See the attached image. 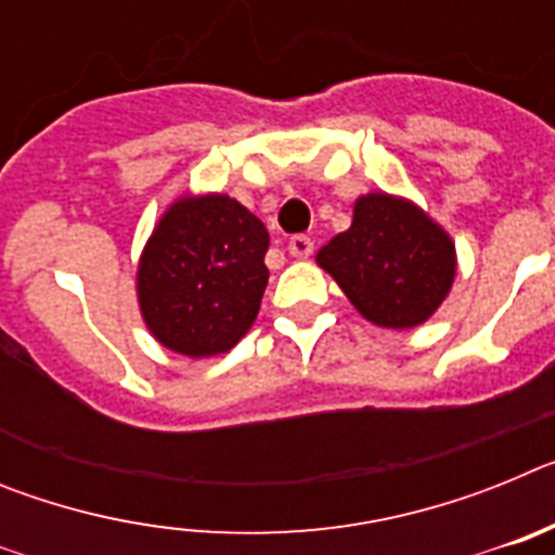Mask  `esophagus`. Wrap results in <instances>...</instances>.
Returning <instances> with one entry per match:
<instances>
[{"label": "esophagus", "instance_id": "1", "mask_svg": "<svg viewBox=\"0 0 555 555\" xmlns=\"http://www.w3.org/2000/svg\"><path fill=\"white\" fill-rule=\"evenodd\" d=\"M288 253H292L294 258H308V255L313 253V242L308 235H292V238H288Z\"/></svg>", "mask_w": 555, "mask_h": 555}]
</instances>
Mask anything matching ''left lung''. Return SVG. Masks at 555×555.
<instances>
[{
	"mask_svg": "<svg viewBox=\"0 0 555 555\" xmlns=\"http://www.w3.org/2000/svg\"><path fill=\"white\" fill-rule=\"evenodd\" d=\"M317 263L364 320L405 331L423 325L448 297L455 244L414 203L377 191L356 199L350 230L331 238Z\"/></svg>",
	"mask_w": 555,
	"mask_h": 555,
	"instance_id": "1",
	"label": "left lung"
}]
</instances>
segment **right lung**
Returning a JSON list of instances; mask_svg holds the SVG:
<instances>
[{
  "instance_id": "obj_1",
  "label": "right lung",
  "mask_w": 555,
  "mask_h": 555,
  "mask_svg": "<svg viewBox=\"0 0 555 555\" xmlns=\"http://www.w3.org/2000/svg\"><path fill=\"white\" fill-rule=\"evenodd\" d=\"M267 249L261 219L224 194L171 203L139 261V306L152 336L189 358L238 345L261 308Z\"/></svg>"
}]
</instances>
